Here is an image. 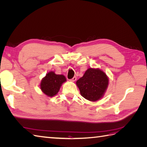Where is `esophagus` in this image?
Masks as SVG:
<instances>
[{
    "label": "esophagus",
    "mask_w": 147,
    "mask_h": 147,
    "mask_svg": "<svg viewBox=\"0 0 147 147\" xmlns=\"http://www.w3.org/2000/svg\"><path fill=\"white\" fill-rule=\"evenodd\" d=\"M77 80V77H73L72 79H70V81L74 82H75V80Z\"/></svg>",
    "instance_id": "34e87169"
}]
</instances>
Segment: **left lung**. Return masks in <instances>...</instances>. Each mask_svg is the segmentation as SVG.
I'll list each match as a JSON object with an SVG mask.
<instances>
[{
  "instance_id": "1",
  "label": "left lung",
  "mask_w": 147,
  "mask_h": 147,
  "mask_svg": "<svg viewBox=\"0 0 147 147\" xmlns=\"http://www.w3.org/2000/svg\"><path fill=\"white\" fill-rule=\"evenodd\" d=\"M76 83L84 98L94 102L104 96L108 87L109 78L102 70L89 68Z\"/></svg>"
}]
</instances>
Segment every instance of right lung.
Wrapping results in <instances>:
<instances>
[{
    "label": "right lung",
    "instance_id": "right-lung-1",
    "mask_svg": "<svg viewBox=\"0 0 147 147\" xmlns=\"http://www.w3.org/2000/svg\"><path fill=\"white\" fill-rule=\"evenodd\" d=\"M65 81L66 78L63 75H57L51 71L42 80L40 89L44 94L53 97L58 92L62 84Z\"/></svg>",
    "mask_w": 147,
    "mask_h": 147
}]
</instances>
